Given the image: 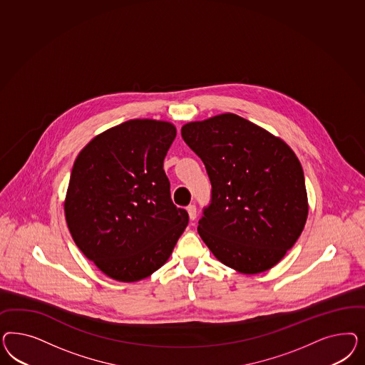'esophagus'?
Segmentation results:
<instances>
[{
    "mask_svg": "<svg viewBox=\"0 0 365 365\" xmlns=\"http://www.w3.org/2000/svg\"><path fill=\"white\" fill-rule=\"evenodd\" d=\"M188 217L191 221H194L197 218V207L194 205H190L187 206Z\"/></svg>",
    "mask_w": 365,
    "mask_h": 365,
    "instance_id": "34e87169",
    "label": "esophagus"
}]
</instances>
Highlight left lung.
I'll return each mask as SVG.
<instances>
[{
    "label": "left lung",
    "instance_id": "left-lung-1",
    "mask_svg": "<svg viewBox=\"0 0 365 365\" xmlns=\"http://www.w3.org/2000/svg\"><path fill=\"white\" fill-rule=\"evenodd\" d=\"M182 138L202 159L212 187L199 220L203 242L242 274L272 269L308 218L299 158L278 136L229 112L185 124Z\"/></svg>",
    "mask_w": 365,
    "mask_h": 365
}]
</instances>
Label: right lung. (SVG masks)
<instances>
[{
    "mask_svg": "<svg viewBox=\"0 0 365 365\" xmlns=\"http://www.w3.org/2000/svg\"><path fill=\"white\" fill-rule=\"evenodd\" d=\"M173 123L133 119L99 133L75 160L64 200L78 249L106 276L136 282L165 265L188 223L163 160Z\"/></svg>",
    "mask_w": 365,
    "mask_h": 365,
    "instance_id": "1",
    "label": "right lung"
}]
</instances>
